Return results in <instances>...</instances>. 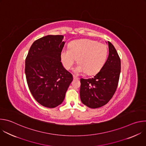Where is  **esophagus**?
I'll return each instance as SVG.
<instances>
[{"instance_id":"obj_1","label":"esophagus","mask_w":146,"mask_h":146,"mask_svg":"<svg viewBox=\"0 0 146 146\" xmlns=\"http://www.w3.org/2000/svg\"><path fill=\"white\" fill-rule=\"evenodd\" d=\"M73 78H74V79H78V78H79V77H77V76H76V75H73Z\"/></svg>"}]
</instances>
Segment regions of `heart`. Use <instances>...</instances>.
<instances>
[{
    "instance_id": "1",
    "label": "heart",
    "mask_w": 146,
    "mask_h": 146,
    "mask_svg": "<svg viewBox=\"0 0 146 146\" xmlns=\"http://www.w3.org/2000/svg\"><path fill=\"white\" fill-rule=\"evenodd\" d=\"M108 48L104 44L90 39L74 40L69 49L60 53L62 63L66 69H70L77 58L79 64L74 69L76 73H87L91 75L98 73L105 65L108 57Z\"/></svg>"
}]
</instances>
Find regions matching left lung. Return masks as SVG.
<instances>
[{
  "instance_id": "8db88e82",
  "label": "left lung",
  "mask_w": 146,
  "mask_h": 146,
  "mask_svg": "<svg viewBox=\"0 0 146 146\" xmlns=\"http://www.w3.org/2000/svg\"><path fill=\"white\" fill-rule=\"evenodd\" d=\"M109 54L106 63L92 78H81L80 90L82 103L96 109L107 104L117 90L121 72L120 58L114 46L108 41Z\"/></svg>"
}]
</instances>
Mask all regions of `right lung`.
Here are the masks:
<instances>
[{
	"label": "right lung",
	"instance_id": "obj_1",
	"mask_svg": "<svg viewBox=\"0 0 146 146\" xmlns=\"http://www.w3.org/2000/svg\"><path fill=\"white\" fill-rule=\"evenodd\" d=\"M62 35H48L35 40L25 59L27 84L41 105L54 108L64 101L73 76L62 66Z\"/></svg>",
	"mask_w": 146,
	"mask_h": 146
}]
</instances>
